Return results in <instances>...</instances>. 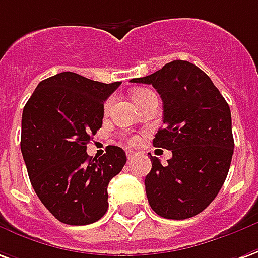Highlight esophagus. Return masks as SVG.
<instances>
[{
    "label": "esophagus",
    "mask_w": 258,
    "mask_h": 258,
    "mask_svg": "<svg viewBox=\"0 0 258 258\" xmlns=\"http://www.w3.org/2000/svg\"><path fill=\"white\" fill-rule=\"evenodd\" d=\"M137 152H133V151H127V159L133 160L134 158H137Z\"/></svg>",
    "instance_id": "obj_1"
}]
</instances>
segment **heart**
Returning a JSON list of instances; mask_svg holds the SVG:
<instances>
[{"mask_svg": "<svg viewBox=\"0 0 258 258\" xmlns=\"http://www.w3.org/2000/svg\"><path fill=\"white\" fill-rule=\"evenodd\" d=\"M148 93H151V92L148 91V89H135L133 91V100H134V103H137L140 99H142L144 96H147ZM110 107V100H107L106 104H104V110H107ZM140 142V138L138 137H131L128 140V144L130 145H137Z\"/></svg>", "mask_w": 258, "mask_h": 258, "instance_id": "heart-1", "label": "heart"}]
</instances>
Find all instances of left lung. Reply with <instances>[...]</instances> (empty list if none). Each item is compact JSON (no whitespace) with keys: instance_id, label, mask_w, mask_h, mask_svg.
Wrapping results in <instances>:
<instances>
[{"instance_id":"8db88e82","label":"left lung","mask_w":258,"mask_h":258,"mask_svg":"<svg viewBox=\"0 0 258 258\" xmlns=\"http://www.w3.org/2000/svg\"><path fill=\"white\" fill-rule=\"evenodd\" d=\"M131 82L152 85L163 102L154 147L172 151L167 165L151 155L148 203L166 219H187L208 207L228 176L233 155L229 104L207 74L188 61L167 62Z\"/></svg>"}]
</instances>
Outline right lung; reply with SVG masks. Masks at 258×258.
Returning a JSON list of instances; mask_svg holds the SVG:
<instances>
[{
  "mask_svg": "<svg viewBox=\"0 0 258 258\" xmlns=\"http://www.w3.org/2000/svg\"><path fill=\"white\" fill-rule=\"evenodd\" d=\"M120 85L67 71L41 81L23 107L21 151L29 179L60 222L89 225L109 208L107 185L127 156L109 145L92 159L86 144L102 127L106 99Z\"/></svg>",
  "mask_w": 258,
  "mask_h": 258,
  "instance_id": "right-lung-1",
  "label": "right lung"
}]
</instances>
